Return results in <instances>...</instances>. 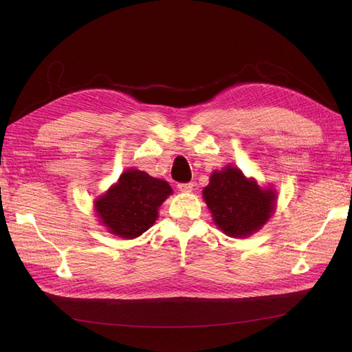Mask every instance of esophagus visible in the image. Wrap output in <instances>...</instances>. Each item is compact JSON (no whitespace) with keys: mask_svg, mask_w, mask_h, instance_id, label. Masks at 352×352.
<instances>
[{"mask_svg":"<svg viewBox=\"0 0 352 352\" xmlns=\"http://www.w3.org/2000/svg\"><path fill=\"white\" fill-rule=\"evenodd\" d=\"M177 188H179V190H182V192H192L194 184H192V182H189V184H179Z\"/></svg>","mask_w":352,"mask_h":352,"instance_id":"obj_1","label":"esophagus"}]
</instances>
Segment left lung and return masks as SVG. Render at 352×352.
Returning <instances> with one entry per match:
<instances>
[{
  "mask_svg": "<svg viewBox=\"0 0 352 352\" xmlns=\"http://www.w3.org/2000/svg\"><path fill=\"white\" fill-rule=\"evenodd\" d=\"M202 198L214 225L230 238H248L270 220L276 210L278 192L273 186H260L254 177L228 164L214 170Z\"/></svg>",
  "mask_w": 352,
  "mask_h": 352,
  "instance_id": "left-lung-1",
  "label": "left lung"
}]
</instances>
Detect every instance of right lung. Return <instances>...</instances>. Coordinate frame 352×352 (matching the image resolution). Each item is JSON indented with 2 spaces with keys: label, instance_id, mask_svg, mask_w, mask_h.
Listing matches in <instances>:
<instances>
[{
  "label": "right lung",
  "instance_id": "1",
  "mask_svg": "<svg viewBox=\"0 0 352 352\" xmlns=\"http://www.w3.org/2000/svg\"><path fill=\"white\" fill-rule=\"evenodd\" d=\"M172 194L166 180L131 167L94 201V210L109 233L133 239L154 225L160 206Z\"/></svg>",
  "mask_w": 352,
  "mask_h": 352
}]
</instances>
